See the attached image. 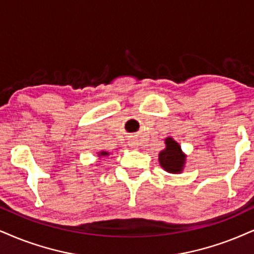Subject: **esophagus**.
Returning a JSON list of instances; mask_svg holds the SVG:
<instances>
[{
	"label": "esophagus",
	"mask_w": 254,
	"mask_h": 254,
	"mask_svg": "<svg viewBox=\"0 0 254 254\" xmlns=\"http://www.w3.org/2000/svg\"><path fill=\"white\" fill-rule=\"evenodd\" d=\"M128 145H129L130 147H136L137 146V140L135 139V137H130L129 141H128Z\"/></svg>",
	"instance_id": "34e87169"
}]
</instances>
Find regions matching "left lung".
<instances>
[{
	"instance_id": "left-lung-1",
	"label": "left lung",
	"mask_w": 254,
	"mask_h": 254,
	"mask_svg": "<svg viewBox=\"0 0 254 254\" xmlns=\"http://www.w3.org/2000/svg\"><path fill=\"white\" fill-rule=\"evenodd\" d=\"M166 148L162 149L159 154L160 166L168 173H181L186 162V155L181 151V147L172 137L165 139Z\"/></svg>"
}]
</instances>
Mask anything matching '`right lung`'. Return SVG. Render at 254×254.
I'll list each match as a JSON object with an SVG mask.
<instances>
[{
	"label": "right lung",
	"instance_id": "obj_1",
	"mask_svg": "<svg viewBox=\"0 0 254 254\" xmlns=\"http://www.w3.org/2000/svg\"><path fill=\"white\" fill-rule=\"evenodd\" d=\"M106 155H108L107 152H100L99 153V156H106Z\"/></svg>",
	"mask_w": 254,
	"mask_h": 254
}]
</instances>
